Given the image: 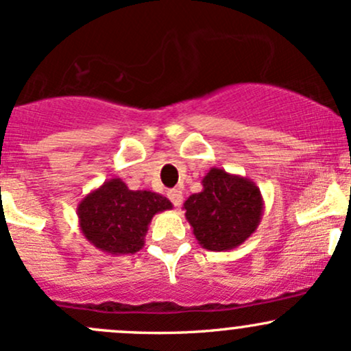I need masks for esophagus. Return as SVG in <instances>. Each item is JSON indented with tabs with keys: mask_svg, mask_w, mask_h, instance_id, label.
Returning <instances> with one entry per match:
<instances>
[{
	"mask_svg": "<svg viewBox=\"0 0 351 351\" xmlns=\"http://www.w3.org/2000/svg\"><path fill=\"white\" fill-rule=\"evenodd\" d=\"M168 198L171 199V203L175 206H182L183 203V193L178 188H173V190H168Z\"/></svg>",
	"mask_w": 351,
	"mask_h": 351,
	"instance_id": "esophagus-1",
	"label": "esophagus"
}]
</instances>
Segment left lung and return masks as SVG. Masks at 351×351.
Wrapping results in <instances>:
<instances>
[{"instance_id":"obj_1","label":"left lung","mask_w":351,"mask_h":351,"mask_svg":"<svg viewBox=\"0 0 351 351\" xmlns=\"http://www.w3.org/2000/svg\"><path fill=\"white\" fill-rule=\"evenodd\" d=\"M203 190L183 203L195 238L210 252H228L256 232L265 202L260 188L246 176L213 167L202 180Z\"/></svg>"}]
</instances>
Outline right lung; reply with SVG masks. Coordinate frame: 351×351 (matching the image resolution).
<instances>
[{
	"mask_svg": "<svg viewBox=\"0 0 351 351\" xmlns=\"http://www.w3.org/2000/svg\"><path fill=\"white\" fill-rule=\"evenodd\" d=\"M167 196L149 190H130L119 178L106 180L84 195L76 208L83 237L111 255H133L145 245L156 213L171 210Z\"/></svg>",
	"mask_w": 351,
	"mask_h": 351,
	"instance_id": "1",
	"label": "right lung"
}]
</instances>
